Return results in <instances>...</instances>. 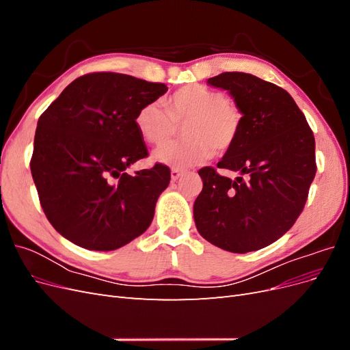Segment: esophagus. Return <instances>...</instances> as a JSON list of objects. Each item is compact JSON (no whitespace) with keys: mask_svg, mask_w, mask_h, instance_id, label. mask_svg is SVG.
<instances>
[{"mask_svg":"<svg viewBox=\"0 0 350 350\" xmlns=\"http://www.w3.org/2000/svg\"><path fill=\"white\" fill-rule=\"evenodd\" d=\"M185 174V171H183V169H172V172H171V179L172 181H178L179 178H181L183 175Z\"/></svg>","mask_w":350,"mask_h":350,"instance_id":"34e87169","label":"esophagus"}]
</instances>
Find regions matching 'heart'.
<instances>
[{"mask_svg":"<svg viewBox=\"0 0 350 350\" xmlns=\"http://www.w3.org/2000/svg\"><path fill=\"white\" fill-rule=\"evenodd\" d=\"M161 102H147L137 111L134 124L142 139L154 147L171 143L184 124L187 139L154 153L156 161L172 167L203 163L216 153H226L238 143L243 111L224 93L203 84H187Z\"/></svg>","mask_w":350,"mask_h":350,"instance_id":"heart-1","label":"heart"}]
</instances>
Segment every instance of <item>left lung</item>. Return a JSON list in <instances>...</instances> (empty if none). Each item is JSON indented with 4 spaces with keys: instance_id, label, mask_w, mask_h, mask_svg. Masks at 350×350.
<instances>
[{
    "instance_id": "1",
    "label": "left lung",
    "mask_w": 350,
    "mask_h": 350,
    "mask_svg": "<svg viewBox=\"0 0 350 350\" xmlns=\"http://www.w3.org/2000/svg\"><path fill=\"white\" fill-rule=\"evenodd\" d=\"M229 90L243 111L234 149L217 163L239 172L230 179L213 166L198 171L203 189L194 203L200 235L230 252L270 245L299 217L317 172L315 140L305 115L284 89L247 72L207 80Z\"/></svg>"
}]
</instances>
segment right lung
I'll use <instances>...</instances> for the list:
<instances>
[{
    "label": "right lung",
    "instance_id": "obj_1",
    "mask_svg": "<svg viewBox=\"0 0 350 350\" xmlns=\"http://www.w3.org/2000/svg\"><path fill=\"white\" fill-rule=\"evenodd\" d=\"M163 83L89 72L39 116L30 171L49 224L76 245L112 251L150 226L171 169H125L149 156L135 113L166 93Z\"/></svg>",
    "mask_w": 350,
    "mask_h": 350
}]
</instances>
